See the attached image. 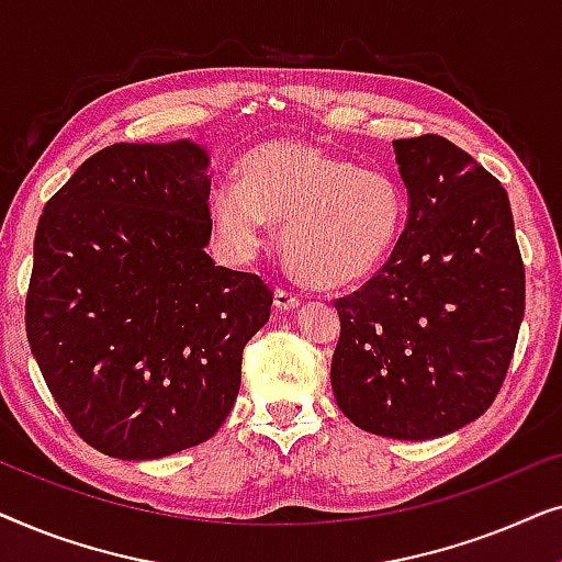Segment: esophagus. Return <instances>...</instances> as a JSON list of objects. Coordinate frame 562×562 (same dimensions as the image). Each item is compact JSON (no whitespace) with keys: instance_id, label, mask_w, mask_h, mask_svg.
Instances as JSON below:
<instances>
[{"instance_id":"obj_1","label":"esophagus","mask_w":562,"mask_h":562,"mask_svg":"<svg viewBox=\"0 0 562 562\" xmlns=\"http://www.w3.org/2000/svg\"><path fill=\"white\" fill-rule=\"evenodd\" d=\"M299 302H302V299H299V294H294V291H289V289H281V286L273 291V304L279 306V310H283V312H289V310H296Z\"/></svg>"}]
</instances>
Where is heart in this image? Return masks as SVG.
Masks as SVG:
<instances>
[{"label":"heart","mask_w":562,"mask_h":562,"mask_svg":"<svg viewBox=\"0 0 562 562\" xmlns=\"http://www.w3.org/2000/svg\"><path fill=\"white\" fill-rule=\"evenodd\" d=\"M214 227L235 258L263 248L281 225V250L299 279L322 289L363 281L391 258L409 199L383 171L304 140H266L237 164V183L212 196Z\"/></svg>","instance_id":"1"}]
</instances>
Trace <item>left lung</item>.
<instances>
[{
    "mask_svg": "<svg viewBox=\"0 0 562 562\" xmlns=\"http://www.w3.org/2000/svg\"><path fill=\"white\" fill-rule=\"evenodd\" d=\"M409 220L391 258L335 299L333 394L391 440H432L479 419L509 371L525 263L506 189L440 135L394 140Z\"/></svg>",
    "mask_w": 562,
    "mask_h": 562,
    "instance_id": "1",
    "label": "left lung"
}]
</instances>
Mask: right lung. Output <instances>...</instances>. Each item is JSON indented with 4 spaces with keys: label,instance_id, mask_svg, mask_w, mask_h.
I'll list each match as a JSON object with an SVG mask.
<instances>
[{
    "label": "right lung",
    "instance_id": "add662e5",
    "mask_svg": "<svg viewBox=\"0 0 562 562\" xmlns=\"http://www.w3.org/2000/svg\"><path fill=\"white\" fill-rule=\"evenodd\" d=\"M206 150L191 140L94 153L37 222L25 327L74 432L153 460L210 440L240 391L243 350L271 317L256 273L206 256Z\"/></svg>",
    "mask_w": 562,
    "mask_h": 562
}]
</instances>
